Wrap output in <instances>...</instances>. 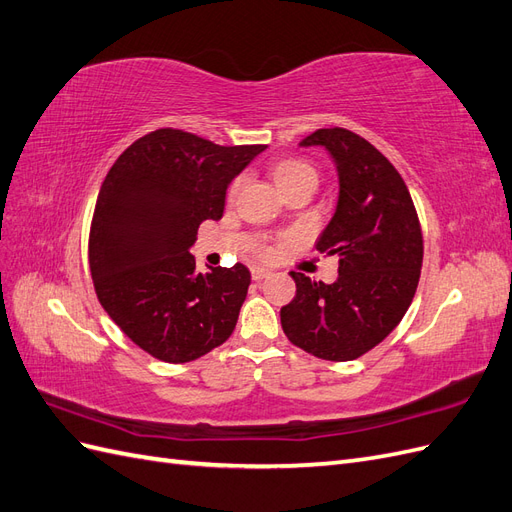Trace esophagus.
Masks as SVG:
<instances>
[{
	"label": "esophagus",
	"mask_w": 512,
	"mask_h": 512,
	"mask_svg": "<svg viewBox=\"0 0 512 512\" xmlns=\"http://www.w3.org/2000/svg\"><path fill=\"white\" fill-rule=\"evenodd\" d=\"M271 271L269 269H265V267H252V277L256 282H260V280H265V277L269 275Z\"/></svg>",
	"instance_id": "34e87169"
}]
</instances>
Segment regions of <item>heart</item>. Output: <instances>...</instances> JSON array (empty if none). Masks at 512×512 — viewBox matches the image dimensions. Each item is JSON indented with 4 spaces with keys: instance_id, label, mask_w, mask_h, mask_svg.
I'll return each mask as SVG.
<instances>
[{
    "instance_id": "obj_1",
    "label": "heart",
    "mask_w": 512,
    "mask_h": 512,
    "mask_svg": "<svg viewBox=\"0 0 512 512\" xmlns=\"http://www.w3.org/2000/svg\"><path fill=\"white\" fill-rule=\"evenodd\" d=\"M273 179H275L277 188H280L282 194L286 190L294 188V185L318 183V175H316L314 166L309 164V162H305V160H299V158H288V160L277 162L273 166ZM237 190H239V181H232L230 188H228V198L235 196ZM265 254H269V250Z\"/></svg>"
}]
</instances>
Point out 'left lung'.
<instances>
[{
	"instance_id": "1",
	"label": "left lung",
	"mask_w": 512,
	"mask_h": 512,
	"mask_svg": "<svg viewBox=\"0 0 512 512\" xmlns=\"http://www.w3.org/2000/svg\"><path fill=\"white\" fill-rule=\"evenodd\" d=\"M324 147L335 162L339 196L316 243L339 258L333 284L290 271L297 294L282 307L294 346L324 361H352L378 346L408 312L423 267V232L395 166L346 128H322L301 147Z\"/></svg>"
}]
</instances>
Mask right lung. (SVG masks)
<instances>
[{
	"label": "right lung",
	"instance_id": "add662e5",
	"mask_svg": "<svg viewBox=\"0 0 512 512\" xmlns=\"http://www.w3.org/2000/svg\"><path fill=\"white\" fill-rule=\"evenodd\" d=\"M267 145L222 147L162 128L108 170L89 230V269L106 314L166 363H188L235 331L252 275L245 265L196 271L200 222L220 220L230 181Z\"/></svg>",
	"mask_w": 512,
	"mask_h": 512
}]
</instances>
